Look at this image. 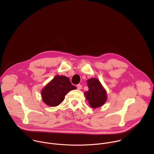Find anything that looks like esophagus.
I'll list each match as a JSON object with an SVG mask.
<instances>
[{
  "instance_id": "obj_1",
  "label": "esophagus",
  "mask_w": 154,
  "mask_h": 154,
  "mask_svg": "<svg viewBox=\"0 0 154 154\" xmlns=\"http://www.w3.org/2000/svg\"><path fill=\"white\" fill-rule=\"evenodd\" d=\"M77 90H80L82 88V85H80V84H78V85H77Z\"/></svg>"
}]
</instances>
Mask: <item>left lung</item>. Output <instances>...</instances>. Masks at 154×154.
<instances>
[{
    "mask_svg": "<svg viewBox=\"0 0 154 154\" xmlns=\"http://www.w3.org/2000/svg\"><path fill=\"white\" fill-rule=\"evenodd\" d=\"M87 84L88 90L85 92V94L90 106L93 108L102 106L105 103L107 97L106 91L100 81L93 78L87 80Z\"/></svg>",
    "mask_w": 154,
    "mask_h": 154,
    "instance_id": "left-lung-1",
    "label": "left lung"
}]
</instances>
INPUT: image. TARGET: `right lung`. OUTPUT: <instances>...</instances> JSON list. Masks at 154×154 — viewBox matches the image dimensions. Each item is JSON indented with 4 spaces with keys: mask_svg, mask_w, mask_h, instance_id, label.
Instances as JSON below:
<instances>
[{
    "mask_svg": "<svg viewBox=\"0 0 154 154\" xmlns=\"http://www.w3.org/2000/svg\"><path fill=\"white\" fill-rule=\"evenodd\" d=\"M75 89L68 77L57 75L42 90V99L48 106H56L63 101L66 94Z\"/></svg>",
    "mask_w": 154,
    "mask_h": 154,
    "instance_id": "obj_1",
    "label": "right lung"
}]
</instances>
